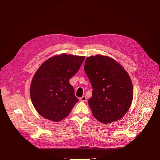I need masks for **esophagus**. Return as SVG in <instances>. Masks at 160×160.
<instances>
[{"label":"esophagus","mask_w":160,"mask_h":160,"mask_svg":"<svg viewBox=\"0 0 160 160\" xmlns=\"http://www.w3.org/2000/svg\"><path fill=\"white\" fill-rule=\"evenodd\" d=\"M80 99L81 101H83V102L87 101V98H86V96H83Z\"/></svg>","instance_id":"34e87169"}]
</instances>
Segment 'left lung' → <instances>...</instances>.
Listing matches in <instances>:
<instances>
[{
  "label": "left lung",
  "instance_id": "left-lung-1",
  "mask_svg": "<svg viewBox=\"0 0 160 160\" xmlns=\"http://www.w3.org/2000/svg\"><path fill=\"white\" fill-rule=\"evenodd\" d=\"M84 70L92 87L88 103L94 117L102 123L119 120L133 99L128 74L117 61L101 55L87 58Z\"/></svg>",
  "mask_w": 160,
  "mask_h": 160
}]
</instances>
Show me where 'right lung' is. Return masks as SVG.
Wrapping results in <instances>:
<instances>
[{"label":"right lung","mask_w":160,"mask_h":160,"mask_svg":"<svg viewBox=\"0 0 160 160\" xmlns=\"http://www.w3.org/2000/svg\"><path fill=\"white\" fill-rule=\"evenodd\" d=\"M84 56L62 54L45 61L35 73L30 87V98L40 115L59 122L68 116L78 101L69 80L75 75Z\"/></svg>","instance_id":"1"}]
</instances>
